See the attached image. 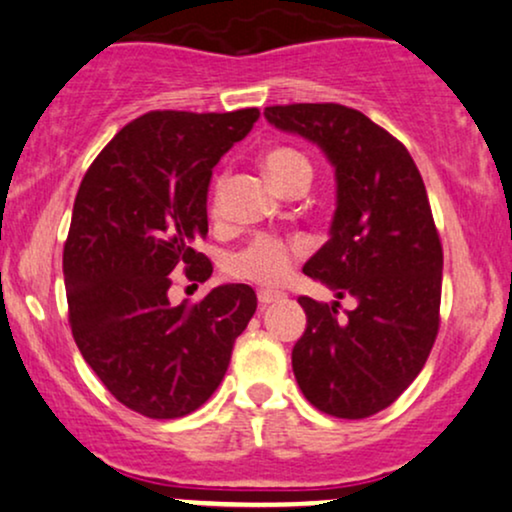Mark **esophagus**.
I'll list each match as a JSON object with an SVG mask.
<instances>
[{
  "instance_id": "obj_1",
  "label": "esophagus",
  "mask_w": 512,
  "mask_h": 512,
  "mask_svg": "<svg viewBox=\"0 0 512 512\" xmlns=\"http://www.w3.org/2000/svg\"><path fill=\"white\" fill-rule=\"evenodd\" d=\"M257 298H260V303H262V305H269V303L279 301V298H284V293H279V291H269V289H260V291H257Z\"/></svg>"
}]
</instances>
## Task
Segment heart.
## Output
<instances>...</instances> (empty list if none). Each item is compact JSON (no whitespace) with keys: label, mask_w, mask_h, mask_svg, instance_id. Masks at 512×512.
Listing matches in <instances>:
<instances>
[{"label":"heart","mask_w":512,"mask_h":512,"mask_svg":"<svg viewBox=\"0 0 512 512\" xmlns=\"http://www.w3.org/2000/svg\"><path fill=\"white\" fill-rule=\"evenodd\" d=\"M262 161L264 170L276 182V187H284L286 182L298 178V175H305V178L313 175L308 156L303 151L291 149V146H274V149L264 154ZM293 255H296V248L286 243V240L260 236L252 240L248 248L231 257L228 272L240 276V279L255 281V284L276 286L291 272Z\"/></svg>","instance_id":"1"}]
</instances>
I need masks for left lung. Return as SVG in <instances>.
<instances>
[{"label": "left lung", "mask_w": 512, "mask_h": 512, "mask_svg": "<svg viewBox=\"0 0 512 512\" xmlns=\"http://www.w3.org/2000/svg\"><path fill=\"white\" fill-rule=\"evenodd\" d=\"M264 117L334 168L330 238L303 272L356 301L339 317V301L298 298L308 325L293 346V375L313 407L366 419L414 383L438 334L443 248L424 180L409 151L354 108L274 105Z\"/></svg>", "instance_id": "obj_1"}]
</instances>
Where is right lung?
Segmentation results:
<instances>
[{
    "mask_svg": "<svg viewBox=\"0 0 512 512\" xmlns=\"http://www.w3.org/2000/svg\"><path fill=\"white\" fill-rule=\"evenodd\" d=\"M260 117L156 110L129 122L84 175L64 245L74 342L117 402L178 419L214 395L257 310L248 284L173 305V272L207 281L211 170Z\"/></svg>",
    "mask_w": 512,
    "mask_h": 512,
    "instance_id": "right-lung-1",
    "label": "right lung"
}]
</instances>
